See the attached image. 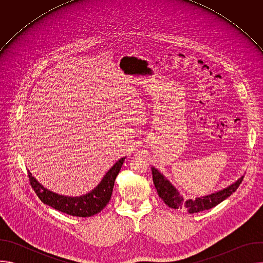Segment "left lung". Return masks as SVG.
Here are the masks:
<instances>
[{
	"mask_svg": "<svg viewBox=\"0 0 263 263\" xmlns=\"http://www.w3.org/2000/svg\"><path fill=\"white\" fill-rule=\"evenodd\" d=\"M151 168L155 189L157 190L158 196L162 199V201L173 209L185 208L190 213H198L200 211L208 210L212 207H215L223 200L229 198L238 189V186L243 180V176H241L234 183L226 187V189L215 192L211 195L196 198L195 200L190 199L184 201L178 190H176V187L165 178V176H163V174H161L154 166H152Z\"/></svg>",
	"mask_w": 263,
	"mask_h": 263,
	"instance_id": "obj_1",
	"label": "left lung"
}]
</instances>
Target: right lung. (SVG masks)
Masks as SVG:
<instances>
[{
	"label": "right lung",
	"mask_w": 263,
	"mask_h": 263,
	"mask_svg": "<svg viewBox=\"0 0 263 263\" xmlns=\"http://www.w3.org/2000/svg\"><path fill=\"white\" fill-rule=\"evenodd\" d=\"M125 159L126 157L119 159L91 192L79 197H68L51 192L37 181L30 171H28V176L32 189L43 203L72 216L88 217L99 213L109 203L116 178L119 175Z\"/></svg>",
	"instance_id": "obj_1"
}]
</instances>
